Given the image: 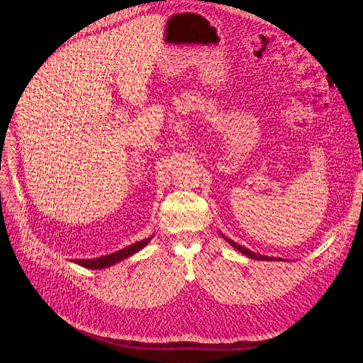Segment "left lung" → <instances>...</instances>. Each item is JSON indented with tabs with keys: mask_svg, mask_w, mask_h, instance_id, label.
Returning <instances> with one entry per match:
<instances>
[{
	"mask_svg": "<svg viewBox=\"0 0 363 363\" xmlns=\"http://www.w3.org/2000/svg\"><path fill=\"white\" fill-rule=\"evenodd\" d=\"M220 235H222V238H225L232 247L234 249H237L238 252H241L242 255H245L247 257H252V259H255V260H283L281 257H269V256H262V255H259V253H255V252H252V250H249V249H245V247H242V245H240V244H237V242H234L232 240H229L228 237H225L222 232H220Z\"/></svg>",
	"mask_w": 363,
	"mask_h": 363,
	"instance_id": "8db88e82",
	"label": "left lung"
}]
</instances>
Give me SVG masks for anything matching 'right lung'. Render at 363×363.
Wrapping results in <instances>:
<instances>
[{"instance_id":"right-lung-1","label":"right lung","mask_w":363,"mask_h":363,"mask_svg":"<svg viewBox=\"0 0 363 363\" xmlns=\"http://www.w3.org/2000/svg\"><path fill=\"white\" fill-rule=\"evenodd\" d=\"M153 238V235H150L146 240H141L137 241L131 245H128L125 249H121L114 253L106 255V256H101V257H94V259H76L74 264L83 267V268H88V269H104V268H110L113 265H116L121 260L135 255L137 252H140L141 249L146 247V245L150 242V240Z\"/></svg>"}]
</instances>
